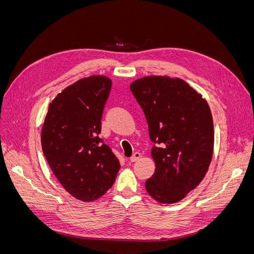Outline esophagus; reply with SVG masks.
Here are the masks:
<instances>
[{"instance_id": "obj_1", "label": "esophagus", "mask_w": 254, "mask_h": 254, "mask_svg": "<svg viewBox=\"0 0 254 254\" xmlns=\"http://www.w3.org/2000/svg\"><path fill=\"white\" fill-rule=\"evenodd\" d=\"M141 157V153L139 151H135L133 155L130 157V162H135L136 160H139Z\"/></svg>"}]
</instances>
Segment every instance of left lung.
Masks as SVG:
<instances>
[{
  "label": "left lung",
  "instance_id": "obj_1",
  "mask_svg": "<svg viewBox=\"0 0 254 254\" xmlns=\"http://www.w3.org/2000/svg\"><path fill=\"white\" fill-rule=\"evenodd\" d=\"M148 124L156 171L146 190L162 203H175L203 179L211 163L214 126L210 107L182 79L148 76L130 84Z\"/></svg>",
  "mask_w": 254,
  "mask_h": 254
}]
</instances>
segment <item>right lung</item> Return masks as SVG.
Listing matches in <instances>:
<instances>
[{
	"label": "right lung",
	"instance_id": "right-lung-1",
	"mask_svg": "<svg viewBox=\"0 0 254 254\" xmlns=\"http://www.w3.org/2000/svg\"><path fill=\"white\" fill-rule=\"evenodd\" d=\"M112 80L90 76L76 81L50 105L41 132L44 157L72 196L93 201L106 194L121 168L99 133Z\"/></svg>",
	"mask_w": 254,
	"mask_h": 254
}]
</instances>
